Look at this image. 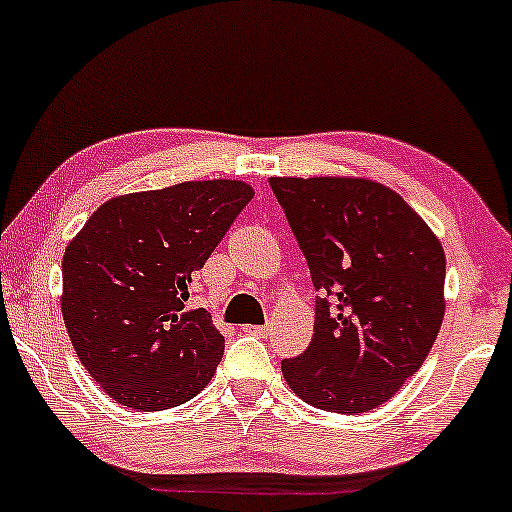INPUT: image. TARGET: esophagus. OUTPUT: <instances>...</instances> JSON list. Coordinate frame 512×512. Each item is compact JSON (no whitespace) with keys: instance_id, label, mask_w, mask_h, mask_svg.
<instances>
[{"instance_id":"1","label":"esophagus","mask_w":512,"mask_h":512,"mask_svg":"<svg viewBox=\"0 0 512 512\" xmlns=\"http://www.w3.org/2000/svg\"><path fill=\"white\" fill-rule=\"evenodd\" d=\"M247 334H256V336H268L270 334V324H247L242 327Z\"/></svg>"}]
</instances>
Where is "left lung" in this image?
Masks as SVG:
<instances>
[{"mask_svg": "<svg viewBox=\"0 0 512 512\" xmlns=\"http://www.w3.org/2000/svg\"><path fill=\"white\" fill-rule=\"evenodd\" d=\"M308 261L315 334L282 360L303 402L362 414L426 362L444 317V249L395 190L367 178H270Z\"/></svg>", "mask_w": 512, "mask_h": 512, "instance_id": "1", "label": "left lung"}]
</instances>
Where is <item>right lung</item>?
I'll use <instances>...</instances> for the list:
<instances>
[{"mask_svg": "<svg viewBox=\"0 0 512 512\" xmlns=\"http://www.w3.org/2000/svg\"><path fill=\"white\" fill-rule=\"evenodd\" d=\"M251 197L242 181L131 192L98 207L68 244L65 329L112 400L162 411L211 381L225 338L207 310L185 308L188 287Z\"/></svg>", "mask_w": 512, "mask_h": 512, "instance_id": "obj_1", "label": "right lung"}]
</instances>
